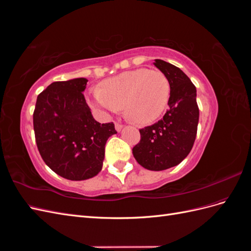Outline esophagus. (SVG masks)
Here are the masks:
<instances>
[{
  "label": "esophagus",
  "mask_w": 251,
  "mask_h": 251,
  "mask_svg": "<svg viewBox=\"0 0 251 251\" xmlns=\"http://www.w3.org/2000/svg\"><path fill=\"white\" fill-rule=\"evenodd\" d=\"M123 127H124V126L121 125V124H118V123L115 124V128H116L117 132H120L121 130H123Z\"/></svg>",
  "instance_id": "34e87169"
}]
</instances>
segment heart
<instances>
[{"mask_svg": "<svg viewBox=\"0 0 251 251\" xmlns=\"http://www.w3.org/2000/svg\"><path fill=\"white\" fill-rule=\"evenodd\" d=\"M170 85L160 71H126L91 90L89 102L93 108L115 113L125 107L126 116L136 124L147 125L157 119L168 103Z\"/></svg>", "mask_w": 251, "mask_h": 251, "instance_id": "1", "label": "heart"}]
</instances>
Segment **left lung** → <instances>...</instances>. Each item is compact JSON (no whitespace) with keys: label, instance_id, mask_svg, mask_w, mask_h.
Returning a JSON list of instances; mask_svg holds the SVG:
<instances>
[{"label":"left lung","instance_id":"obj_1","mask_svg":"<svg viewBox=\"0 0 251 251\" xmlns=\"http://www.w3.org/2000/svg\"><path fill=\"white\" fill-rule=\"evenodd\" d=\"M154 65L169 80L171 92L169 110L161 120L139 130L140 142L133 155L150 171H163L178 165L191 151L199 123L197 90L187 75L178 67L162 59Z\"/></svg>","mask_w":251,"mask_h":251}]
</instances>
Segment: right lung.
I'll list each match as a JSON object with an SVG mask.
<instances>
[{
    "mask_svg": "<svg viewBox=\"0 0 251 251\" xmlns=\"http://www.w3.org/2000/svg\"><path fill=\"white\" fill-rule=\"evenodd\" d=\"M87 78L52 82L37 96L33 113L36 146L49 168L72 181L95 177L104 147L116 134L114 124L94 119L82 92Z\"/></svg>",
    "mask_w": 251,
    "mask_h": 251,
    "instance_id": "right-lung-1",
    "label": "right lung"
}]
</instances>
